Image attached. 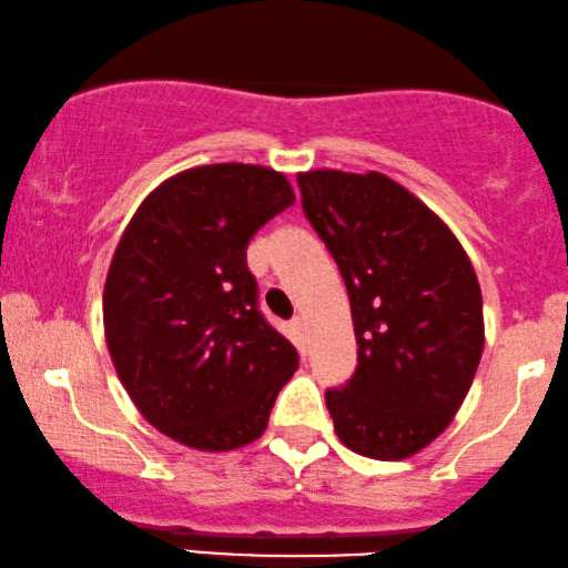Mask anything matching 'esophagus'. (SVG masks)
<instances>
[{"label": "esophagus", "mask_w": 568, "mask_h": 568, "mask_svg": "<svg viewBox=\"0 0 568 568\" xmlns=\"http://www.w3.org/2000/svg\"><path fill=\"white\" fill-rule=\"evenodd\" d=\"M292 329H295L297 335H303V337H305V332H308V318H305L303 313H300V316L292 318Z\"/></svg>", "instance_id": "1"}]
</instances>
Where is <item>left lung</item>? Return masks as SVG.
Returning <instances> with one entry per match:
<instances>
[{"label": "left lung", "mask_w": 568, "mask_h": 568, "mask_svg": "<svg viewBox=\"0 0 568 568\" xmlns=\"http://www.w3.org/2000/svg\"><path fill=\"white\" fill-rule=\"evenodd\" d=\"M305 217L351 297L356 375L326 390L337 438L356 455L406 459L449 428L484 353L470 257L428 204L383 172L297 175Z\"/></svg>", "instance_id": "left-lung-1"}]
</instances>
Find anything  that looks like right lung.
<instances>
[{"label": "right lung", "instance_id": "1", "mask_svg": "<svg viewBox=\"0 0 568 568\" xmlns=\"http://www.w3.org/2000/svg\"><path fill=\"white\" fill-rule=\"evenodd\" d=\"M295 202L260 164H204L156 185L119 239L103 290L113 369L156 430L231 452L268 428L297 351L257 311L246 244Z\"/></svg>", "mask_w": 568, "mask_h": 568}]
</instances>
